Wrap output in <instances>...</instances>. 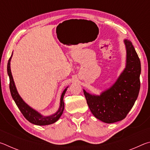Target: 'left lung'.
<instances>
[{
  "label": "left lung",
  "instance_id": "1",
  "mask_svg": "<svg viewBox=\"0 0 150 150\" xmlns=\"http://www.w3.org/2000/svg\"><path fill=\"white\" fill-rule=\"evenodd\" d=\"M126 50V67L111 87L100 95H91L83 89L90 110L103 122L111 124L126 118L138 98L141 63L129 40H124Z\"/></svg>",
  "mask_w": 150,
  "mask_h": 150
}]
</instances>
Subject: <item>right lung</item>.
Returning a JSON list of instances; mask_svg holds the SVG:
<instances>
[{
	"instance_id": "1",
	"label": "right lung",
	"mask_w": 150,
	"mask_h": 150,
	"mask_svg": "<svg viewBox=\"0 0 150 150\" xmlns=\"http://www.w3.org/2000/svg\"><path fill=\"white\" fill-rule=\"evenodd\" d=\"M12 54H12V55L8 60V65H7V72H8V75L10 79V91H11L12 97L14 100L16 105H17L18 108H19V110L21 112L24 117L26 118V120H28L30 123L35 124V125L45 126L55 123V122H57L59 120L61 116L62 115L63 110H64L63 97H64V95L68 87H66L65 90L63 91L60 98L59 108L56 112L54 113V115L47 116L42 115L40 112L34 110L32 107H30L28 104L25 103L24 100L21 98V96H20L18 93L11 69V61L12 57Z\"/></svg>"
}]
</instances>
